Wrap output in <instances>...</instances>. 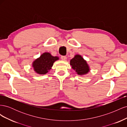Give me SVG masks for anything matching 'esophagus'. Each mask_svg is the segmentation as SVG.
Returning <instances> with one entry per match:
<instances>
[{
	"mask_svg": "<svg viewBox=\"0 0 127 127\" xmlns=\"http://www.w3.org/2000/svg\"><path fill=\"white\" fill-rule=\"evenodd\" d=\"M61 60H63L64 61H65V60H66V59H67V57L66 56H63L61 57Z\"/></svg>",
	"mask_w": 127,
	"mask_h": 127,
	"instance_id": "obj_1",
	"label": "esophagus"
}]
</instances>
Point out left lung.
Masks as SVG:
<instances>
[{
    "mask_svg": "<svg viewBox=\"0 0 127 127\" xmlns=\"http://www.w3.org/2000/svg\"><path fill=\"white\" fill-rule=\"evenodd\" d=\"M70 64L72 68L79 75L86 74L89 71L90 69L86 61L81 56L77 55L70 60Z\"/></svg>",
    "mask_w": 127,
    "mask_h": 127,
    "instance_id": "1",
    "label": "left lung"
}]
</instances>
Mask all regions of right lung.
Returning a JSON list of instances; mask_svg holds the SVG:
<instances>
[{"label":"right lung","instance_id":"obj_1","mask_svg":"<svg viewBox=\"0 0 127 127\" xmlns=\"http://www.w3.org/2000/svg\"><path fill=\"white\" fill-rule=\"evenodd\" d=\"M58 59V57H53L50 53H43L33 62L34 70L37 74L44 75L51 69L55 61Z\"/></svg>","mask_w":127,"mask_h":127}]
</instances>
